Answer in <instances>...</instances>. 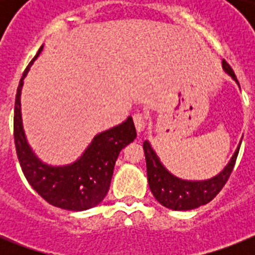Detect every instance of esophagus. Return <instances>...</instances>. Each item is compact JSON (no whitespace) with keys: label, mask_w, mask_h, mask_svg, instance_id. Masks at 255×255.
I'll list each match as a JSON object with an SVG mask.
<instances>
[{"label":"esophagus","mask_w":255,"mask_h":255,"mask_svg":"<svg viewBox=\"0 0 255 255\" xmlns=\"http://www.w3.org/2000/svg\"><path fill=\"white\" fill-rule=\"evenodd\" d=\"M133 123H135V127L137 129V132L144 131V128H145V123H147V118L143 114H135L133 115Z\"/></svg>","instance_id":"obj_1"}]
</instances>
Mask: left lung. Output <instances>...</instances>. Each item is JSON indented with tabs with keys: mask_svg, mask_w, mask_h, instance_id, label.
Wrapping results in <instances>:
<instances>
[{
	"mask_svg": "<svg viewBox=\"0 0 255 255\" xmlns=\"http://www.w3.org/2000/svg\"><path fill=\"white\" fill-rule=\"evenodd\" d=\"M222 67L225 70V73L229 74L240 86L233 69L225 59L222 61ZM240 145L237 151L234 152V155L232 156L228 165L217 176L209 180H204V181H188V180L176 177L169 170H167V168L164 167L156 155V152L152 149L151 144L148 143V140H145L143 148L145 163H147L148 184H149L152 194L161 205L172 210H190L205 205L220 193V190L229 180L230 173L237 160Z\"/></svg>",
	"mask_w": 255,
	"mask_h": 255,
	"instance_id": "obj_1",
	"label": "left lung"
}]
</instances>
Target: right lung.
I'll list each match as a JSON object with an SVG mask.
<instances>
[{
    "mask_svg": "<svg viewBox=\"0 0 255 255\" xmlns=\"http://www.w3.org/2000/svg\"><path fill=\"white\" fill-rule=\"evenodd\" d=\"M23 71L14 104V143L22 172L26 180L42 198L51 205L66 210L81 212L103 201L114 167L120 151L136 137V128L131 116L116 127L100 132L92 139L83 155L73 164L53 167L42 163L26 140L21 116V90L23 79L39 53Z\"/></svg>",
    "mask_w": 255,
    "mask_h": 255,
    "instance_id": "1",
    "label": "right lung"
}]
</instances>
